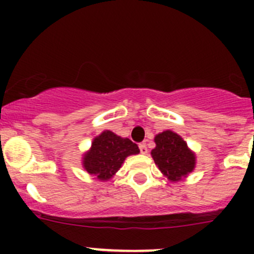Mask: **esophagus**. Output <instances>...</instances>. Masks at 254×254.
I'll use <instances>...</instances> for the list:
<instances>
[{"label": "esophagus", "instance_id": "1", "mask_svg": "<svg viewBox=\"0 0 254 254\" xmlns=\"http://www.w3.org/2000/svg\"><path fill=\"white\" fill-rule=\"evenodd\" d=\"M139 148H140V152L142 153V155H146L147 153V146H146V143H140L139 145Z\"/></svg>", "mask_w": 254, "mask_h": 254}]
</instances>
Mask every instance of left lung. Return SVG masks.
<instances>
[{
    "label": "left lung",
    "instance_id": "obj_1",
    "mask_svg": "<svg viewBox=\"0 0 254 254\" xmlns=\"http://www.w3.org/2000/svg\"><path fill=\"white\" fill-rule=\"evenodd\" d=\"M156 147L151 151L153 161L163 177L170 182H181L195 168L196 156L183 137L172 130H166L155 136Z\"/></svg>",
    "mask_w": 254,
    "mask_h": 254
}]
</instances>
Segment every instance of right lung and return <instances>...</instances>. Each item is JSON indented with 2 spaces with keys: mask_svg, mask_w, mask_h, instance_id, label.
I'll list each match as a JSON object with an SVG mask.
<instances>
[{
  "mask_svg": "<svg viewBox=\"0 0 254 254\" xmlns=\"http://www.w3.org/2000/svg\"><path fill=\"white\" fill-rule=\"evenodd\" d=\"M139 152L137 145L130 139L104 130L94 137L89 150L83 153L82 167L97 181L107 182L120 170L125 158Z\"/></svg>",
  "mask_w": 254,
  "mask_h": 254,
  "instance_id": "1",
  "label": "right lung"
}]
</instances>
